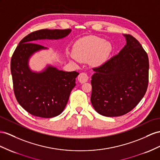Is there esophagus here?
<instances>
[{
  "mask_svg": "<svg viewBox=\"0 0 160 160\" xmlns=\"http://www.w3.org/2000/svg\"><path fill=\"white\" fill-rule=\"evenodd\" d=\"M78 80L80 82V83H84L86 82H87L88 80V77L87 76V74L84 72H82L80 73L78 77Z\"/></svg>",
  "mask_w": 160,
  "mask_h": 160,
  "instance_id": "1",
  "label": "esophagus"
}]
</instances>
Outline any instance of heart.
Listing matches in <instances>:
<instances>
[{"instance_id": "heart-1", "label": "heart", "mask_w": 160, "mask_h": 160, "mask_svg": "<svg viewBox=\"0 0 160 160\" xmlns=\"http://www.w3.org/2000/svg\"><path fill=\"white\" fill-rule=\"evenodd\" d=\"M111 46L99 37L88 36L77 40L72 49V55L80 62L89 63L92 65L103 63L109 55Z\"/></svg>"}]
</instances>
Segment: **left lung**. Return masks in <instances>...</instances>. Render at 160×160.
Wrapping results in <instances>:
<instances>
[{
  "instance_id": "1",
  "label": "left lung",
  "mask_w": 160,
  "mask_h": 160,
  "mask_svg": "<svg viewBox=\"0 0 160 160\" xmlns=\"http://www.w3.org/2000/svg\"><path fill=\"white\" fill-rule=\"evenodd\" d=\"M126 44L118 55L93 68L91 103L102 116L128 113L144 97L149 82V59L138 41L124 35Z\"/></svg>"
}]
</instances>
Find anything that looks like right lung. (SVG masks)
Returning <instances> with one entry per match:
<instances>
[{"mask_svg": "<svg viewBox=\"0 0 160 160\" xmlns=\"http://www.w3.org/2000/svg\"><path fill=\"white\" fill-rule=\"evenodd\" d=\"M71 31L44 29L32 32L20 41L12 55L11 72L16 99L32 115L49 118L62 113L76 86V78L79 74L75 71L59 70L52 65H47L40 72L31 70V56L47 49L34 41L61 39Z\"/></svg>", "mask_w": 160, "mask_h": 160, "instance_id": "add662e5", "label": "right lung"}]
</instances>
